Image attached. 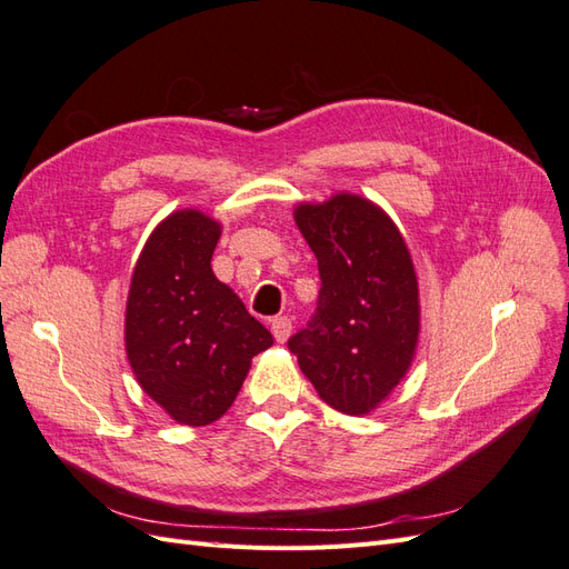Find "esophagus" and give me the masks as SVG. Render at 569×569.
<instances>
[{
  "mask_svg": "<svg viewBox=\"0 0 569 569\" xmlns=\"http://www.w3.org/2000/svg\"><path fill=\"white\" fill-rule=\"evenodd\" d=\"M270 330H272L274 339H278L280 343H284V341L289 339V335H291V320H289L287 316L272 318V320H270Z\"/></svg>",
  "mask_w": 569,
  "mask_h": 569,
  "instance_id": "1",
  "label": "esophagus"
}]
</instances>
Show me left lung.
I'll list each match as a JSON object with an SVG mask.
<instances>
[{
	"label": "left lung",
	"mask_w": 569,
	"mask_h": 569,
	"mask_svg": "<svg viewBox=\"0 0 569 569\" xmlns=\"http://www.w3.org/2000/svg\"><path fill=\"white\" fill-rule=\"evenodd\" d=\"M318 258L320 299L289 339L320 399L343 416H368L410 370L420 337V289L393 220L366 197L332 194L295 206Z\"/></svg>",
	"instance_id": "left-lung-1"
}]
</instances>
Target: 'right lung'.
Here are the masks:
<instances>
[{
  "mask_svg": "<svg viewBox=\"0 0 569 569\" xmlns=\"http://www.w3.org/2000/svg\"><path fill=\"white\" fill-rule=\"evenodd\" d=\"M222 226L197 209L163 218L137 258L126 353L142 391L180 425L228 412L272 335L211 270Z\"/></svg>",
  "mask_w": 569,
  "mask_h": 569,
  "instance_id": "add662e5",
  "label": "right lung"
}]
</instances>
